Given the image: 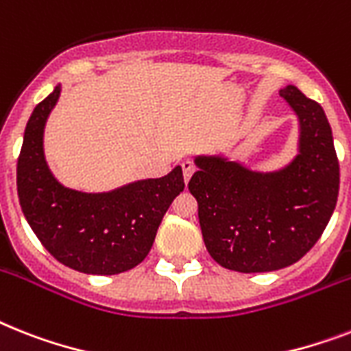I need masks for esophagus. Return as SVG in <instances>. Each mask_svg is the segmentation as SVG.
<instances>
[{
  "label": "esophagus",
  "mask_w": 351,
  "mask_h": 351,
  "mask_svg": "<svg viewBox=\"0 0 351 351\" xmlns=\"http://www.w3.org/2000/svg\"><path fill=\"white\" fill-rule=\"evenodd\" d=\"M182 169H184V180L187 184L191 176H193V173H195V164L191 160H184L182 162Z\"/></svg>",
  "instance_id": "esophagus-1"
}]
</instances>
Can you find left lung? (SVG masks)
Returning a JSON list of instances; mask_svg holds the SVG:
<instances>
[{"label":"left lung","mask_w":351,"mask_h":351,"mask_svg":"<svg viewBox=\"0 0 351 351\" xmlns=\"http://www.w3.org/2000/svg\"><path fill=\"white\" fill-rule=\"evenodd\" d=\"M279 95L298 117V153L289 164L259 171L223 153L196 155L189 182L209 254L245 274L299 261L337 204L339 162L324 110L294 84Z\"/></svg>","instance_id":"8db88e82"}]
</instances>
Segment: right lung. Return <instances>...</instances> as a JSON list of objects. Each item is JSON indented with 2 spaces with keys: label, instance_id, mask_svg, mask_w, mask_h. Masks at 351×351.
Listing matches in <instances>:
<instances>
[{
  "label": "right lung",
  "instance_id": "right-lung-1",
  "mask_svg": "<svg viewBox=\"0 0 351 351\" xmlns=\"http://www.w3.org/2000/svg\"><path fill=\"white\" fill-rule=\"evenodd\" d=\"M59 95L61 84L34 108L25 128L18 158L19 205L57 261L84 274H121L149 254L162 218L184 191L182 167L102 193L62 185L45 156V126Z\"/></svg>",
  "mask_w": 351,
  "mask_h": 351
}]
</instances>
